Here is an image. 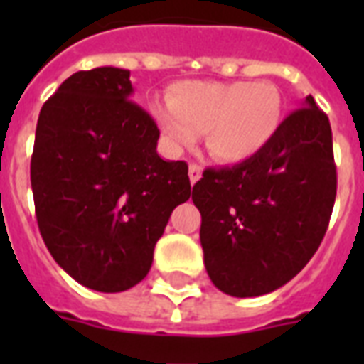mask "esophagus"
I'll list each match as a JSON object with an SVG mask.
<instances>
[{"label":"esophagus","mask_w":364,"mask_h":364,"mask_svg":"<svg viewBox=\"0 0 364 364\" xmlns=\"http://www.w3.org/2000/svg\"><path fill=\"white\" fill-rule=\"evenodd\" d=\"M188 177H191V183H196L202 177V166L196 164V162H191L188 166Z\"/></svg>","instance_id":"esophagus-1"}]
</instances>
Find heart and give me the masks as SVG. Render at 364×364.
<instances>
[{"label": "heart", "mask_w": 364, "mask_h": 364, "mask_svg": "<svg viewBox=\"0 0 364 364\" xmlns=\"http://www.w3.org/2000/svg\"><path fill=\"white\" fill-rule=\"evenodd\" d=\"M153 111L176 149L191 147L205 132L211 156L243 162L276 136L283 102L276 85L268 81H185L171 88L170 104H154Z\"/></svg>", "instance_id": "b5f03b06"}]
</instances>
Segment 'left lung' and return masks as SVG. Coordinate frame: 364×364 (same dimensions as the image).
Returning a JSON list of instances; mask_svg holds the SVG:
<instances>
[{
	"label": "left lung",
	"mask_w": 364,
	"mask_h": 364,
	"mask_svg": "<svg viewBox=\"0 0 364 364\" xmlns=\"http://www.w3.org/2000/svg\"><path fill=\"white\" fill-rule=\"evenodd\" d=\"M334 198L331 122L306 96L257 156L208 168L193 187L213 285L245 299L291 282L327 232Z\"/></svg>",
	"instance_id": "obj_1"
}]
</instances>
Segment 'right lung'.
<instances>
[{
	"label": "right lung",
	"mask_w": 364,
	"mask_h": 364,
	"mask_svg": "<svg viewBox=\"0 0 364 364\" xmlns=\"http://www.w3.org/2000/svg\"><path fill=\"white\" fill-rule=\"evenodd\" d=\"M130 71H77L45 102L31 154L39 232L75 282L121 293L147 276L188 166L156 153L160 130L132 102Z\"/></svg>",
	"instance_id": "1"
}]
</instances>
